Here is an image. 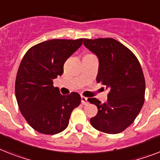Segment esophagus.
I'll return each mask as SVG.
<instances>
[{
    "label": "esophagus",
    "instance_id": "obj_1",
    "mask_svg": "<svg viewBox=\"0 0 160 160\" xmlns=\"http://www.w3.org/2000/svg\"><path fill=\"white\" fill-rule=\"evenodd\" d=\"M81 101L82 105H86L88 104V99L87 98V97H85V96H81Z\"/></svg>",
    "mask_w": 160,
    "mask_h": 160
}]
</instances>
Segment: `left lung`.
Segmentation results:
<instances>
[{
	"label": "left lung",
	"instance_id": "obj_1",
	"mask_svg": "<svg viewBox=\"0 0 160 160\" xmlns=\"http://www.w3.org/2000/svg\"><path fill=\"white\" fill-rule=\"evenodd\" d=\"M83 44L98 57L96 81L109 90L107 102L88 99L98 108L91 124L108 134L122 132L134 122L145 101L146 82L141 64L128 47L113 38L84 39Z\"/></svg>",
	"mask_w": 160,
	"mask_h": 160
}]
</instances>
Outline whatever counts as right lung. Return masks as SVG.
Instances as JSON below:
<instances>
[{"instance_id": "add662e5", "label": "right lung", "mask_w": 160, "mask_h": 160, "mask_svg": "<svg viewBox=\"0 0 160 160\" xmlns=\"http://www.w3.org/2000/svg\"><path fill=\"white\" fill-rule=\"evenodd\" d=\"M83 39H52L31 47L20 63L15 96L22 115L37 132L54 135L68 127L71 113L81 103L77 92L61 95L53 79L64 72V64Z\"/></svg>"}]
</instances>
